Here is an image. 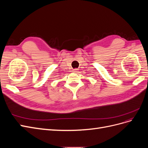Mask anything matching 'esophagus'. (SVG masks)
<instances>
[{
	"mask_svg": "<svg viewBox=\"0 0 148 148\" xmlns=\"http://www.w3.org/2000/svg\"><path fill=\"white\" fill-rule=\"evenodd\" d=\"M77 69H74L73 70V72H75V73H76V72H77Z\"/></svg>",
	"mask_w": 148,
	"mask_h": 148,
	"instance_id": "1",
	"label": "esophagus"
}]
</instances>
